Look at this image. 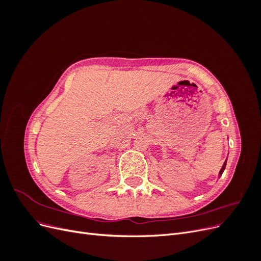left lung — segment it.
<instances>
[{"instance_id": "left-lung-1", "label": "left lung", "mask_w": 261, "mask_h": 261, "mask_svg": "<svg viewBox=\"0 0 261 261\" xmlns=\"http://www.w3.org/2000/svg\"><path fill=\"white\" fill-rule=\"evenodd\" d=\"M227 160V159H226ZM226 160L224 161V163H223V165H222V168H221V170H220V172H219V178L221 177V175H222V173L224 172V170H225V167H226Z\"/></svg>"}]
</instances>
